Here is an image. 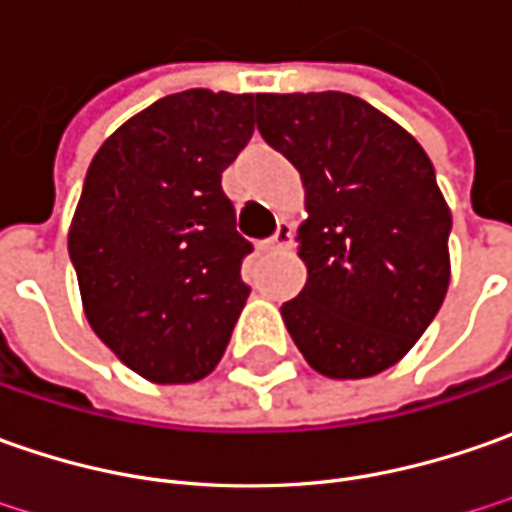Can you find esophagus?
I'll list each match as a JSON object with an SVG mask.
<instances>
[{"label":"esophagus","instance_id":"obj_1","mask_svg":"<svg viewBox=\"0 0 512 512\" xmlns=\"http://www.w3.org/2000/svg\"><path fill=\"white\" fill-rule=\"evenodd\" d=\"M291 238H294V235H291V226L289 223H283V226L274 232V238L260 243V252H286L291 246Z\"/></svg>","mask_w":512,"mask_h":512}]
</instances>
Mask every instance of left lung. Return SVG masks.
Returning <instances> with one entry per match:
<instances>
[{
  "label": "left lung",
  "instance_id": "8db88e82",
  "mask_svg": "<svg viewBox=\"0 0 512 512\" xmlns=\"http://www.w3.org/2000/svg\"><path fill=\"white\" fill-rule=\"evenodd\" d=\"M257 130L300 172V297L280 306L291 340L328 379L397 365L450 283V209L414 135L348 93H257Z\"/></svg>",
  "mask_w": 512,
  "mask_h": 512
}]
</instances>
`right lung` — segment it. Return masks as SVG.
<instances>
[{"instance_id": "obj_1", "label": "right lung", "mask_w": 512, "mask_h": 512, "mask_svg": "<svg viewBox=\"0 0 512 512\" xmlns=\"http://www.w3.org/2000/svg\"><path fill=\"white\" fill-rule=\"evenodd\" d=\"M255 96L184 90L124 121L90 161L67 249L98 340L135 374L215 371L249 286L221 175L255 133Z\"/></svg>"}]
</instances>
